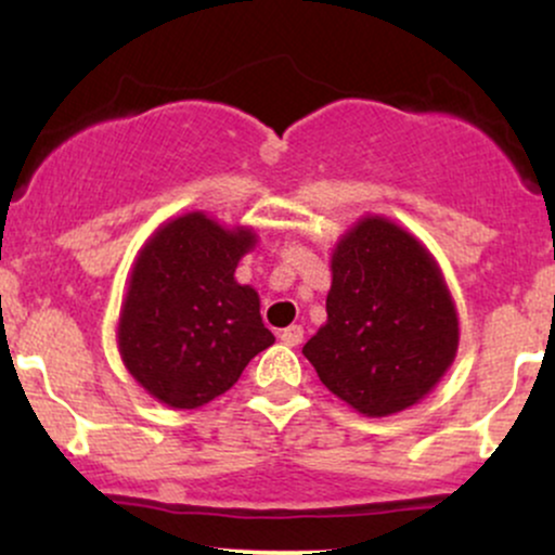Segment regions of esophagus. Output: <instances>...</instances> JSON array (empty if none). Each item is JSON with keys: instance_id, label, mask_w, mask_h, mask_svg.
<instances>
[{"instance_id": "obj_1", "label": "esophagus", "mask_w": 555, "mask_h": 555, "mask_svg": "<svg viewBox=\"0 0 555 555\" xmlns=\"http://www.w3.org/2000/svg\"><path fill=\"white\" fill-rule=\"evenodd\" d=\"M302 336H305L302 326H289L279 334V339H282V344H286V347H297V344L302 341Z\"/></svg>"}]
</instances>
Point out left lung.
Returning a JSON list of instances; mask_svg holds the SVG:
<instances>
[{
	"instance_id": "8db88e82",
	"label": "left lung",
	"mask_w": 555,
	"mask_h": 555,
	"mask_svg": "<svg viewBox=\"0 0 555 555\" xmlns=\"http://www.w3.org/2000/svg\"><path fill=\"white\" fill-rule=\"evenodd\" d=\"M326 315L302 354L365 417L397 415L428 397L460 349L441 266L386 216H362L331 250Z\"/></svg>"
}]
</instances>
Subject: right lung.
Listing matches in <instances>:
<instances>
[{
    "label": "right lung",
    "mask_w": 555,
    "mask_h": 555,
    "mask_svg": "<svg viewBox=\"0 0 555 555\" xmlns=\"http://www.w3.org/2000/svg\"><path fill=\"white\" fill-rule=\"evenodd\" d=\"M258 245L250 227L203 211L164 221L132 263L117 323L127 373L162 404L197 410L240 380L269 349L260 297L234 271Z\"/></svg>",
    "instance_id": "obj_1"
}]
</instances>
